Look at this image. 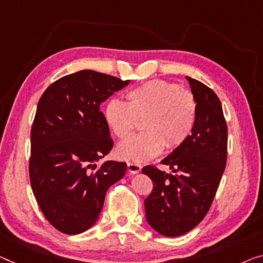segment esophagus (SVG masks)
I'll list each match as a JSON object with an SVG mask.
<instances>
[{"mask_svg": "<svg viewBox=\"0 0 263 263\" xmlns=\"http://www.w3.org/2000/svg\"><path fill=\"white\" fill-rule=\"evenodd\" d=\"M127 170L130 174H138L142 170V165L139 163H133V162H128L127 163Z\"/></svg>", "mask_w": 263, "mask_h": 263, "instance_id": "esophagus-1", "label": "esophagus"}]
</instances>
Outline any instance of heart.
Returning <instances> with one entry per match:
<instances>
[{"label": "heart", "instance_id": "heart-1", "mask_svg": "<svg viewBox=\"0 0 263 263\" xmlns=\"http://www.w3.org/2000/svg\"><path fill=\"white\" fill-rule=\"evenodd\" d=\"M109 130L126 139L142 121L145 131L117 147V156L133 163L152 159L163 148H176L189 138L197 118L194 94L163 80H150L126 93V103L113 99L104 111Z\"/></svg>", "mask_w": 263, "mask_h": 263}]
</instances>
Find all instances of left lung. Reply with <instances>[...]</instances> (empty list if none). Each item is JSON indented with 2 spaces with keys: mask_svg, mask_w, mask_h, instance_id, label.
I'll return each instance as SVG.
<instances>
[{
  "mask_svg": "<svg viewBox=\"0 0 263 263\" xmlns=\"http://www.w3.org/2000/svg\"><path fill=\"white\" fill-rule=\"evenodd\" d=\"M185 78L197 103L194 130L162 160L171 174L152 165L142 169L154 183L144 201L146 221L167 237L186 234L204 218L227 163L228 128L221 101L201 81Z\"/></svg>",
  "mask_w": 263,
  "mask_h": 263,
  "instance_id": "left-lung-1",
  "label": "left lung"
}]
</instances>
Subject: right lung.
I'll use <instances>...</instances> for the list:
<instances>
[{"label": "right lung", "mask_w": 263, "mask_h": 263, "mask_svg": "<svg viewBox=\"0 0 263 263\" xmlns=\"http://www.w3.org/2000/svg\"><path fill=\"white\" fill-rule=\"evenodd\" d=\"M128 82L84 69L53 82L39 100L30 133V184L42 214L61 233L91 228L108 187L126 172L124 162H97L113 147L100 104Z\"/></svg>", "instance_id": "right-lung-1"}]
</instances>
